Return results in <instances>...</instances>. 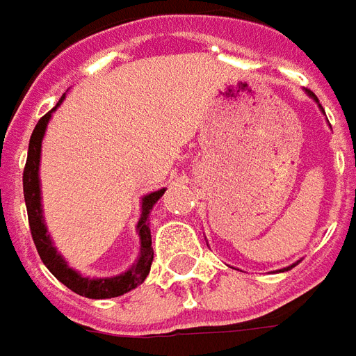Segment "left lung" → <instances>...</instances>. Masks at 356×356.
<instances>
[{
  "label": "left lung",
  "mask_w": 356,
  "mask_h": 356,
  "mask_svg": "<svg viewBox=\"0 0 356 356\" xmlns=\"http://www.w3.org/2000/svg\"><path fill=\"white\" fill-rule=\"evenodd\" d=\"M305 95L309 96V98H313V100H315V102H316V106H318V108H321V111H324V110H323V106H321V104H318V98H316V96L313 95V92H311V90L305 89ZM294 266H296V264H292V266L284 267V269H279V271H288V269H292V267H294Z\"/></svg>",
  "instance_id": "obj_1"
}]
</instances>
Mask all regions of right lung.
Returning a JSON list of instances; mask_svg holds the SVG:
<instances>
[{
    "instance_id": "add662e5",
    "label": "right lung",
    "mask_w": 356,
    "mask_h": 356,
    "mask_svg": "<svg viewBox=\"0 0 356 356\" xmlns=\"http://www.w3.org/2000/svg\"><path fill=\"white\" fill-rule=\"evenodd\" d=\"M66 95L62 96L56 102L53 110L45 113L38 121L35 129L30 138L28 146V159H26L24 176H22V186H24V201L26 210H28V220H30V232L32 238L38 248L41 261L58 281L74 290L75 294L85 296L90 300H106V298H118L127 292H131L134 288L146 281L149 275V267L153 261V248H152V232H149V214L155 203L159 201L167 188L152 191L147 195L142 197V209H140L138 224H136V233L140 237V252L138 258L134 260L127 271L113 277H85L79 271H75L74 267L68 266V261L64 260L56 246L53 245V238L47 232L45 216H43V203H41V180H40V161H41V142L45 138L47 124L53 118L56 108H60Z\"/></svg>"
}]
</instances>
